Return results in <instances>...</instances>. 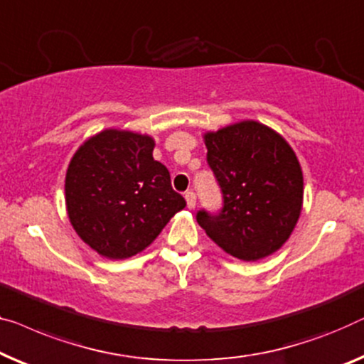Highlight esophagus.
I'll return each mask as SVG.
<instances>
[{
    "label": "esophagus",
    "mask_w": 364,
    "mask_h": 364,
    "mask_svg": "<svg viewBox=\"0 0 364 364\" xmlns=\"http://www.w3.org/2000/svg\"><path fill=\"white\" fill-rule=\"evenodd\" d=\"M186 200H187V207L193 208L195 202H197V197H195V193L192 191H187L186 192Z\"/></svg>",
    "instance_id": "34e87169"
}]
</instances>
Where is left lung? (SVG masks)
Returning a JSON list of instances; mask_svg holds the SVG:
<instances>
[{"mask_svg": "<svg viewBox=\"0 0 364 364\" xmlns=\"http://www.w3.org/2000/svg\"><path fill=\"white\" fill-rule=\"evenodd\" d=\"M205 146L223 207L218 213L198 210V225L238 259L257 261L276 252L302 210L304 177L296 152L257 121L207 133Z\"/></svg>", "mask_w": 364, "mask_h": 364, "instance_id": "1", "label": "left lung"}]
</instances>
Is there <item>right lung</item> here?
<instances>
[{"label":"right lung","instance_id":"1","mask_svg":"<svg viewBox=\"0 0 364 364\" xmlns=\"http://www.w3.org/2000/svg\"><path fill=\"white\" fill-rule=\"evenodd\" d=\"M152 149L149 136L105 129L73 154L65 177L67 213L77 235L98 255L109 259L138 255L186 207Z\"/></svg>","mask_w":364,"mask_h":364}]
</instances>
